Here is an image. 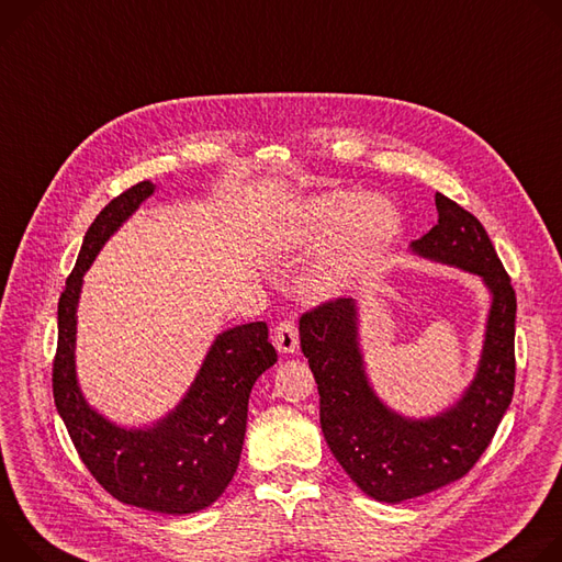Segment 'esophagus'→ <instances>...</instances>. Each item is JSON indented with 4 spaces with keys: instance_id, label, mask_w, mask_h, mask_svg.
<instances>
[{
    "instance_id": "esophagus-1",
    "label": "esophagus",
    "mask_w": 562,
    "mask_h": 562,
    "mask_svg": "<svg viewBox=\"0 0 562 562\" xmlns=\"http://www.w3.org/2000/svg\"><path fill=\"white\" fill-rule=\"evenodd\" d=\"M272 344L277 346L279 352H294L299 348V330H296V324L294 322H281L277 324L274 328V335H272Z\"/></svg>"
}]
</instances>
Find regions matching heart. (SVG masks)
Segmentation results:
<instances>
[{"label":"heart","mask_w":562,"mask_h":562,"mask_svg":"<svg viewBox=\"0 0 562 562\" xmlns=\"http://www.w3.org/2000/svg\"><path fill=\"white\" fill-rule=\"evenodd\" d=\"M400 232V212L386 196L333 190L307 199L292 221V247L328 243L313 283L319 292H337L375 263Z\"/></svg>","instance_id":"heart-1"}]
</instances>
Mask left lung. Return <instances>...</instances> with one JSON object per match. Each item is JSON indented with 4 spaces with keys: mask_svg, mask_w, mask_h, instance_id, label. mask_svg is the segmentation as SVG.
<instances>
[{
    "mask_svg": "<svg viewBox=\"0 0 562 562\" xmlns=\"http://www.w3.org/2000/svg\"><path fill=\"white\" fill-rule=\"evenodd\" d=\"M438 225L411 243L422 257L477 274L491 292L484 344L464 395L435 417L411 419L372 391L359 348V307L335 299L299 319L301 350L319 389L324 438L352 477L380 503H404L464 477L507 413L516 382V292L482 223L435 194Z\"/></svg>",
    "mask_w": 562,
    "mask_h": 562,
    "instance_id": "8db88e82",
    "label": "left lung"
}]
</instances>
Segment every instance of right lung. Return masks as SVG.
Here are the masks:
<instances>
[{"mask_svg":"<svg viewBox=\"0 0 562 562\" xmlns=\"http://www.w3.org/2000/svg\"><path fill=\"white\" fill-rule=\"evenodd\" d=\"M156 184L143 180L115 196L85 234L80 257L57 303L53 397L59 417L91 475L115 501L156 514H194L218 501L232 482L255 382L274 366L268 324L223 330L178 406L147 428H122L93 411L76 375V326L82 277L109 236Z\"/></svg>","mask_w":562,"mask_h":562,"instance_id":"obj_1","label":"right lung"}]
</instances>
